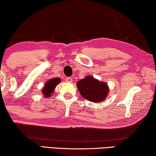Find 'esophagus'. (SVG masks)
<instances>
[{"label":"esophagus","instance_id":"1","mask_svg":"<svg viewBox=\"0 0 156 156\" xmlns=\"http://www.w3.org/2000/svg\"><path fill=\"white\" fill-rule=\"evenodd\" d=\"M66 81L68 83H72L73 82V80H72V78H71V77H67L66 79Z\"/></svg>","mask_w":156,"mask_h":156}]
</instances>
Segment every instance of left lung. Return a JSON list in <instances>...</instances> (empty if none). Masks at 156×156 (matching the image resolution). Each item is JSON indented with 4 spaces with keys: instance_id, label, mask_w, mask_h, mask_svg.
Segmentation results:
<instances>
[{
    "instance_id": "obj_1",
    "label": "left lung",
    "mask_w": 156,
    "mask_h": 156,
    "mask_svg": "<svg viewBox=\"0 0 156 156\" xmlns=\"http://www.w3.org/2000/svg\"><path fill=\"white\" fill-rule=\"evenodd\" d=\"M76 86L83 98L93 102H101L108 95V86L105 82L88 75L76 83Z\"/></svg>"
}]
</instances>
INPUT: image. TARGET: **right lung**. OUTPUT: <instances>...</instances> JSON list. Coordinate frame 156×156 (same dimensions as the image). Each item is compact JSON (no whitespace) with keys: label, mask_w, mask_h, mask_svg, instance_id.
<instances>
[{"label":"right lung","mask_w":156,"mask_h":156,"mask_svg":"<svg viewBox=\"0 0 156 156\" xmlns=\"http://www.w3.org/2000/svg\"><path fill=\"white\" fill-rule=\"evenodd\" d=\"M60 82L61 79L58 77L53 78L51 79L50 80H48L47 82L45 83L44 87L43 88L42 90V94H43L45 98H50L52 94L54 93L56 86H57V84H58Z\"/></svg>","instance_id":"obj_1"}]
</instances>
